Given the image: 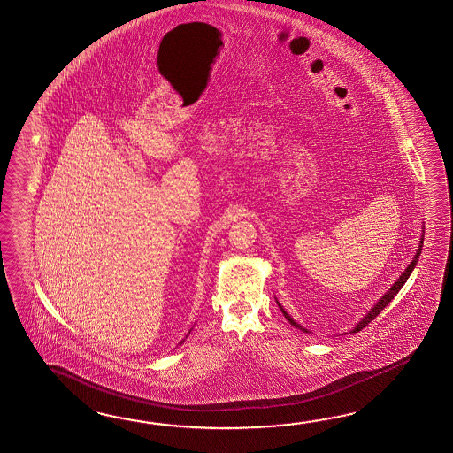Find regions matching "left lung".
Wrapping results in <instances>:
<instances>
[{
  "instance_id": "1",
  "label": "left lung",
  "mask_w": 453,
  "mask_h": 453,
  "mask_svg": "<svg viewBox=\"0 0 453 453\" xmlns=\"http://www.w3.org/2000/svg\"><path fill=\"white\" fill-rule=\"evenodd\" d=\"M422 241H424V239H421V243H419V249H418V251H416V255H414V260H412V262L410 263V265H408V268H406V270H404V273H403L402 276H400V280H398V281L393 284L392 288L388 289V292H387L385 296H382V299L377 302V305L373 307L372 311L367 313V315H365V317L362 319L361 322L357 323V326H356V328L352 330V333L361 332L364 326H367L369 323L372 322L373 319H375V317H377L379 313L382 312L383 309H385V307L388 305V302H392L393 297H395V296L398 294V291L402 289L403 284L408 281V278H410V274H411L412 270H414V266H416V263H418V258H419V255H421ZM278 305H280L281 312L284 313L286 320L291 323L292 326H296V328H301L302 332L307 333V330H305V328H302L301 325H297V323L292 320L291 317H289V313L286 312V311L282 309L281 303H280V302H278Z\"/></svg>"
}]
</instances>
